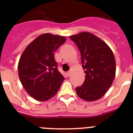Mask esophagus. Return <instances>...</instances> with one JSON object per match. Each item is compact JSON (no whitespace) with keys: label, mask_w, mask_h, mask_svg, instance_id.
<instances>
[{"label":"esophagus","mask_w":133,"mask_h":133,"mask_svg":"<svg viewBox=\"0 0 133 133\" xmlns=\"http://www.w3.org/2000/svg\"><path fill=\"white\" fill-rule=\"evenodd\" d=\"M70 74H71V72H70V71H69V72H66V75H67L68 77H70Z\"/></svg>","instance_id":"esophagus-1"}]
</instances>
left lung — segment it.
Listing matches in <instances>:
<instances>
[{
  "instance_id": "1",
  "label": "left lung",
  "mask_w": 133,
  "mask_h": 133,
  "mask_svg": "<svg viewBox=\"0 0 133 133\" xmlns=\"http://www.w3.org/2000/svg\"><path fill=\"white\" fill-rule=\"evenodd\" d=\"M77 44L81 55L85 80L75 90L87 101L101 98L111 87L116 72L113 52L109 46L93 34L87 32L69 36Z\"/></svg>"
}]
</instances>
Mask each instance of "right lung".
Here are the masks:
<instances>
[{
	"mask_svg": "<svg viewBox=\"0 0 133 133\" xmlns=\"http://www.w3.org/2000/svg\"><path fill=\"white\" fill-rule=\"evenodd\" d=\"M65 41L64 36L43 34L21 55L18 64L20 81L28 94L37 101L53 97L64 80L58 70L55 52Z\"/></svg>",
	"mask_w": 133,
	"mask_h": 133,
	"instance_id": "add662e5",
	"label": "right lung"
}]
</instances>
